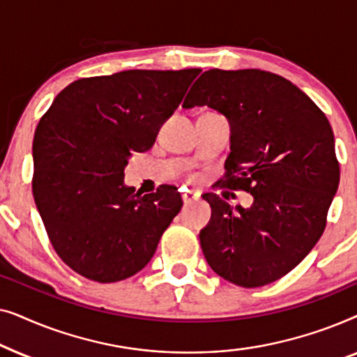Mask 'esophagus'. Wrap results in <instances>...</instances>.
Returning a JSON list of instances; mask_svg holds the SVG:
<instances>
[{
  "mask_svg": "<svg viewBox=\"0 0 357 357\" xmlns=\"http://www.w3.org/2000/svg\"><path fill=\"white\" fill-rule=\"evenodd\" d=\"M182 199H183L185 206H188V204H192L195 199H197V195H193V193H190V192H185V193H182Z\"/></svg>",
  "mask_w": 357,
  "mask_h": 357,
  "instance_id": "obj_1",
  "label": "esophagus"
}]
</instances>
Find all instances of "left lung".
<instances>
[{
    "mask_svg": "<svg viewBox=\"0 0 357 357\" xmlns=\"http://www.w3.org/2000/svg\"><path fill=\"white\" fill-rule=\"evenodd\" d=\"M208 105L231 125L222 183L253 197L234 209L204 193L211 219L199 232L204 258L232 284L260 287L299 265L319 242L340 183L330 121L309 96L261 70H209L185 109Z\"/></svg>",
    "mask_w": 357,
    "mask_h": 357,
    "instance_id": "left-lung-1",
    "label": "left lung"
}]
</instances>
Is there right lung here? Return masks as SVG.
Listing matches in <instances>:
<instances>
[{
  "label": "right lung",
  "instance_id": "add662e5",
  "mask_svg": "<svg viewBox=\"0 0 357 357\" xmlns=\"http://www.w3.org/2000/svg\"><path fill=\"white\" fill-rule=\"evenodd\" d=\"M202 70H130L66 86L33 135L32 192L58 257L77 275L116 282L153 258L182 208L172 185L125 187L131 153L153 148L160 126Z\"/></svg>",
  "mask_w": 357,
  "mask_h": 357
}]
</instances>
